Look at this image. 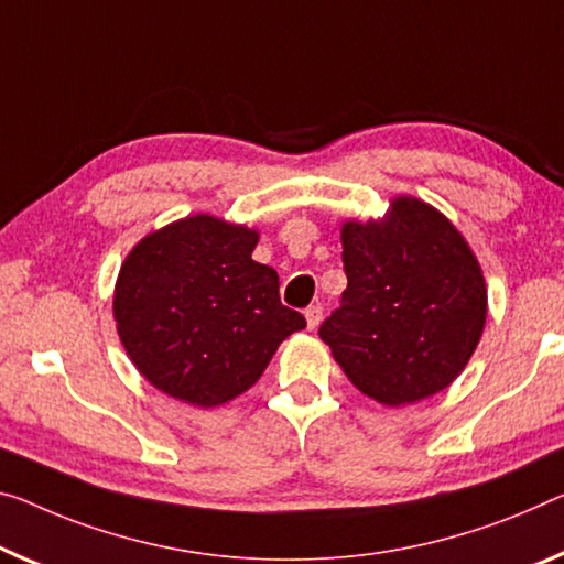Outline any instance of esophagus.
I'll list each match as a JSON object with an SVG mask.
<instances>
[{
	"mask_svg": "<svg viewBox=\"0 0 564 564\" xmlns=\"http://www.w3.org/2000/svg\"><path fill=\"white\" fill-rule=\"evenodd\" d=\"M305 319H307V330H315V327L319 325V319H323V307H319V305L307 307Z\"/></svg>",
	"mask_w": 564,
	"mask_h": 564,
	"instance_id": "obj_1",
	"label": "esophagus"
}]
</instances>
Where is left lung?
Masks as SVG:
<instances>
[{
	"mask_svg": "<svg viewBox=\"0 0 564 564\" xmlns=\"http://www.w3.org/2000/svg\"><path fill=\"white\" fill-rule=\"evenodd\" d=\"M348 290L319 337L350 383L398 409L462 376L487 323V282L469 241L431 204L395 196L383 219L340 229Z\"/></svg>",
	"mask_w": 564,
	"mask_h": 564,
	"instance_id": "obj_1",
	"label": "left lung"
}]
</instances>
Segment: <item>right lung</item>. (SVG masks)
Listing matches in <instances>:
<instances>
[{
	"label": "right lung",
	"mask_w": 564,
	"mask_h": 564,
	"mask_svg": "<svg viewBox=\"0 0 564 564\" xmlns=\"http://www.w3.org/2000/svg\"><path fill=\"white\" fill-rule=\"evenodd\" d=\"M259 231L212 214L171 221L120 264L112 317L153 388L196 409L249 391L284 337L305 327L280 302V276L252 252Z\"/></svg>",
	"instance_id": "right-lung-1"
}]
</instances>
